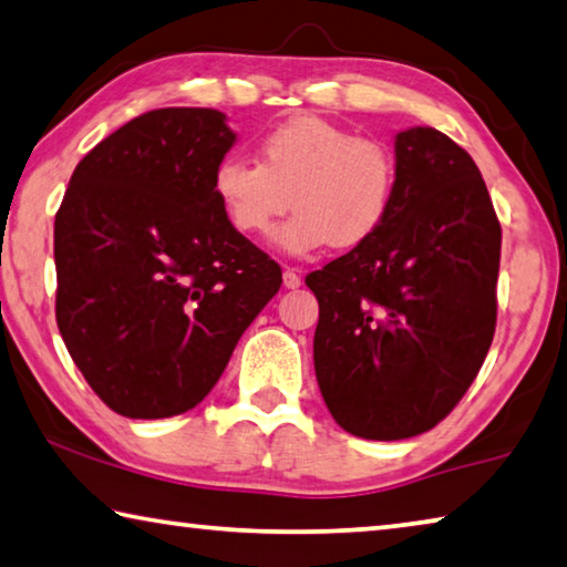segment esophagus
<instances>
[{
  "label": "esophagus",
  "mask_w": 567,
  "mask_h": 567,
  "mask_svg": "<svg viewBox=\"0 0 567 567\" xmlns=\"http://www.w3.org/2000/svg\"><path fill=\"white\" fill-rule=\"evenodd\" d=\"M282 282H285L287 290H295V287L302 285L300 275H297V270H292V267H287V270L282 272Z\"/></svg>",
  "instance_id": "obj_1"
}]
</instances>
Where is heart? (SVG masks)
Instances as JSON below:
<instances>
[{
  "instance_id": "obj_1",
  "label": "heart",
  "mask_w": 567,
  "mask_h": 567,
  "mask_svg": "<svg viewBox=\"0 0 567 567\" xmlns=\"http://www.w3.org/2000/svg\"><path fill=\"white\" fill-rule=\"evenodd\" d=\"M395 185L398 165L388 145L315 114L267 132L260 162L227 155L213 172L215 199L239 235L262 237L295 207L275 235L290 255L368 243L390 215Z\"/></svg>"
}]
</instances>
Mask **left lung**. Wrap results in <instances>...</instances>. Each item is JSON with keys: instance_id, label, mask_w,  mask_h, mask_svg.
Wrapping results in <instances>:
<instances>
[{"instance_id": "obj_1", "label": "left lung", "mask_w": 567, "mask_h": 567, "mask_svg": "<svg viewBox=\"0 0 567 567\" xmlns=\"http://www.w3.org/2000/svg\"><path fill=\"white\" fill-rule=\"evenodd\" d=\"M390 215L305 277L318 297L315 375L364 440L433 430L473 385L497 320L501 223L467 152L433 127L395 137Z\"/></svg>"}]
</instances>
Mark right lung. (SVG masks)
I'll list each match as a JSON object with an SVG mask.
<instances>
[{
  "label": "right lung",
  "instance_id": "right-lung-1",
  "mask_svg": "<svg viewBox=\"0 0 567 567\" xmlns=\"http://www.w3.org/2000/svg\"><path fill=\"white\" fill-rule=\"evenodd\" d=\"M235 132L207 107L140 114L76 165L54 217L56 328L104 405L157 420L203 402L282 285L227 223L213 172Z\"/></svg>",
  "mask_w": 567,
  "mask_h": 567
}]
</instances>
